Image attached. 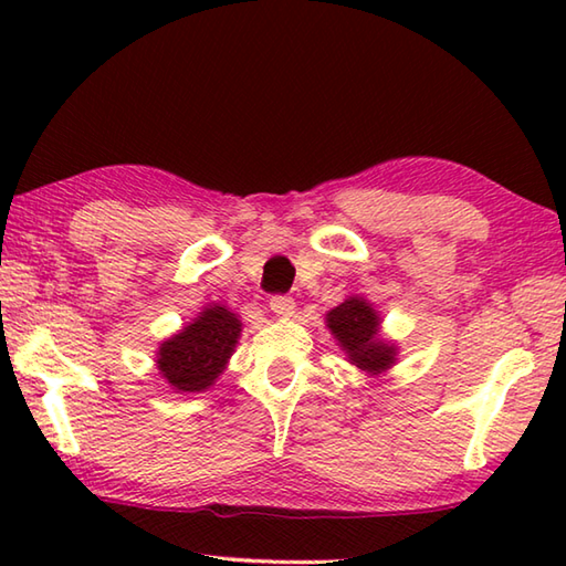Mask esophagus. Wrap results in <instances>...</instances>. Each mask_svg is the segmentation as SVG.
<instances>
[{"label": "esophagus", "mask_w": 566, "mask_h": 566, "mask_svg": "<svg viewBox=\"0 0 566 566\" xmlns=\"http://www.w3.org/2000/svg\"><path fill=\"white\" fill-rule=\"evenodd\" d=\"M294 298L290 294H274L270 298V308L276 316H292L294 314Z\"/></svg>", "instance_id": "obj_1"}]
</instances>
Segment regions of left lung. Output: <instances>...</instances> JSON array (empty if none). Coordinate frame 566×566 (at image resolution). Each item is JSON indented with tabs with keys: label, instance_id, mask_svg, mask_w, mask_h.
<instances>
[{
	"label": "left lung",
	"instance_id": "obj_1",
	"mask_svg": "<svg viewBox=\"0 0 566 566\" xmlns=\"http://www.w3.org/2000/svg\"><path fill=\"white\" fill-rule=\"evenodd\" d=\"M379 318L365 298L353 296L328 314V328L335 333L343 350H347L359 369L379 371L394 363V345L377 338Z\"/></svg>",
	"mask_w": 566,
	"mask_h": 566
}]
</instances>
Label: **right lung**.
<instances>
[{
    "instance_id": "add662e5",
    "label": "right lung",
    "mask_w": 566,
    "mask_h": 566,
    "mask_svg": "<svg viewBox=\"0 0 566 566\" xmlns=\"http://www.w3.org/2000/svg\"><path fill=\"white\" fill-rule=\"evenodd\" d=\"M240 335V321L235 314L213 306L201 311V316L165 340L158 353L160 375L177 391H201L213 384L231 357Z\"/></svg>"
}]
</instances>
